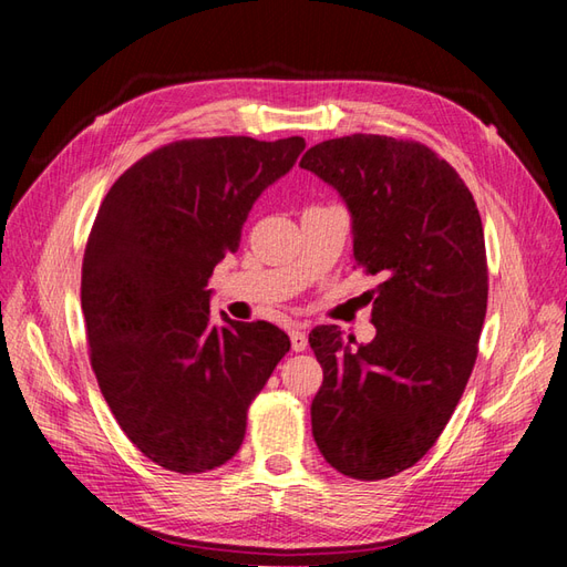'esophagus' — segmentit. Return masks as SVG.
Wrapping results in <instances>:
<instances>
[{
    "label": "esophagus",
    "mask_w": 567,
    "mask_h": 567,
    "mask_svg": "<svg viewBox=\"0 0 567 567\" xmlns=\"http://www.w3.org/2000/svg\"><path fill=\"white\" fill-rule=\"evenodd\" d=\"M290 341H292V351L302 353L307 348V333L302 329H292L290 331Z\"/></svg>",
    "instance_id": "1"
}]
</instances>
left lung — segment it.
Returning <instances> with one entry per match:
<instances>
[{"label": "left lung", "instance_id": "left-lung-1", "mask_svg": "<svg viewBox=\"0 0 567 567\" xmlns=\"http://www.w3.org/2000/svg\"><path fill=\"white\" fill-rule=\"evenodd\" d=\"M299 167L339 192L353 262L382 280L370 343L333 323L309 333L323 368L311 433L339 473L392 477L436 443L473 372L487 311L483 221L453 167L414 141L331 138Z\"/></svg>", "mask_w": 567, "mask_h": 567}]
</instances>
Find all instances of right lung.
<instances>
[{
  "label": "right lung",
  "instance_id": "right-lung-1",
  "mask_svg": "<svg viewBox=\"0 0 567 567\" xmlns=\"http://www.w3.org/2000/svg\"><path fill=\"white\" fill-rule=\"evenodd\" d=\"M302 151L299 136L177 141L131 165L94 219L82 260L92 370L131 443L173 473L231 461L252 396L290 351L275 323L216 321L209 277Z\"/></svg>",
  "mask_w": 567,
  "mask_h": 567
}]
</instances>
